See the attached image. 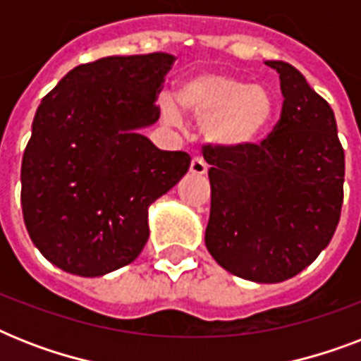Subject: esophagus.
Returning a JSON list of instances; mask_svg holds the SVG:
<instances>
[{
  "mask_svg": "<svg viewBox=\"0 0 361 361\" xmlns=\"http://www.w3.org/2000/svg\"><path fill=\"white\" fill-rule=\"evenodd\" d=\"M208 172V164L204 163V159L200 157H195L191 161V174H197V176H204Z\"/></svg>",
  "mask_w": 361,
  "mask_h": 361,
  "instance_id": "34e87169",
  "label": "esophagus"
}]
</instances>
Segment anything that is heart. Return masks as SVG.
<instances>
[{"label":"heart","instance_id":"b5f03b06","mask_svg":"<svg viewBox=\"0 0 361 361\" xmlns=\"http://www.w3.org/2000/svg\"><path fill=\"white\" fill-rule=\"evenodd\" d=\"M176 99L187 116L202 121L206 142L225 152H249L260 146L275 116V103L266 87L226 73L187 76ZM163 112L172 123L180 121L172 103H164Z\"/></svg>","mask_w":361,"mask_h":361}]
</instances>
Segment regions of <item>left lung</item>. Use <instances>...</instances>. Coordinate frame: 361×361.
<instances>
[{
  "instance_id": "left-lung-1",
  "label": "left lung",
  "mask_w": 361,
  "mask_h": 361,
  "mask_svg": "<svg viewBox=\"0 0 361 361\" xmlns=\"http://www.w3.org/2000/svg\"><path fill=\"white\" fill-rule=\"evenodd\" d=\"M279 73L283 110L249 152L204 146L212 185L206 247L219 266L255 283H281L328 247L341 217L345 152L334 110L298 69Z\"/></svg>"
}]
</instances>
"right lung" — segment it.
<instances>
[{"label":"right lung","instance_id":"1","mask_svg":"<svg viewBox=\"0 0 361 361\" xmlns=\"http://www.w3.org/2000/svg\"><path fill=\"white\" fill-rule=\"evenodd\" d=\"M174 56H110L69 71L44 95L22 157V214L37 249L67 274L130 264L149 238L147 208L187 174L185 152L140 135Z\"/></svg>","mask_w":361,"mask_h":361}]
</instances>
